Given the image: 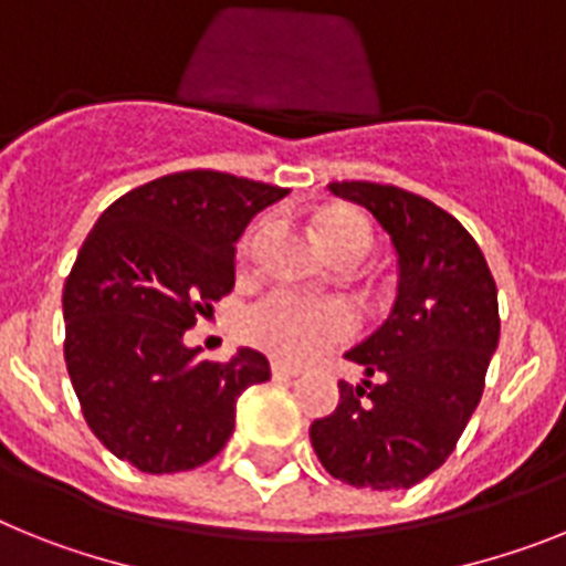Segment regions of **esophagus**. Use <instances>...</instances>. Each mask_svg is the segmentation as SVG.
<instances>
[{
	"instance_id": "esophagus-1",
	"label": "esophagus",
	"mask_w": 566,
	"mask_h": 566,
	"mask_svg": "<svg viewBox=\"0 0 566 566\" xmlns=\"http://www.w3.org/2000/svg\"><path fill=\"white\" fill-rule=\"evenodd\" d=\"M270 374H273V379H296L298 374H302V368H293V365L273 363V365H270Z\"/></svg>"
}]
</instances>
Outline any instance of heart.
Here are the masks:
<instances>
[{"label":"heart","mask_w":566,"mask_h":566,"mask_svg":"<svg viewBox=\"0 0 566 566\" xmlns=\"http://www.w3.org/2000/svg\"><path fill=\"white\" fill-rule=\"evenodd\" d=\"M268 221H255L247 227L239 241V259L250 261L264 239ZM316 230L325 250L336 261H363L371 253L374 230L368 218L354 210L336 207L316 218ZM356 319L348 305L342 302H322V298H305L296 293L275 291L261 296L259 302L241 313L239 331L250 345L268 350L282 363H307L313 356L325 354L339 342L354 334Z\"/></svg>","instance_id":"obj_1"}]
</instances>
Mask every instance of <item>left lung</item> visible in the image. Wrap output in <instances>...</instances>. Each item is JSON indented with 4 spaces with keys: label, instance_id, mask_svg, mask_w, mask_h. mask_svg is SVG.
<instances>
[{
    "label": "left lung",
    "instance_id": "1",
    "mask_svg": "<svg viewBox=\"0 0 566 566\" xmlns=\"http://www.w3.org/2000/svg\"><path fill=\"white\" fill-rule=\"evenodd\" d=\"M327 189L391 235L400 287L386 325L345 354L368 379H342L339 406L313 420L311 443L336 481L411 489L443 467L481 402L501 336L495 279L467 227L429 198L371 180Z\"/></svg>",
    "mask_w": 566,
    "mask_h": 566
}]
</instances>
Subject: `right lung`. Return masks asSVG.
I'll use <instances>...</instances> for the list:
<instances>
[{"mask_svg":"<svg viewBox=\"0 0 566 566\" xmlns=\"http://www.w3.org/2000/svg\"><path fill=\"white\" fill-rule=\"evenodd\" d=\"M287 189L189 169L108 207L63 287L65 365L83 417L140 472H189L235 429V400L268 382V356L201 359L184 331L235 284V241Z\"/></svg>","mask_w":566,"mask_h":566,"instance_id":"1","label":"right lung"}]
</instances>
